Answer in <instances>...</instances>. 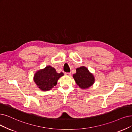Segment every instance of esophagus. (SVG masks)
Here are the masks:
<instances>
[{
    "instance_id": "esophagus-1",
    "label": "esophagus",
    "mask_w": 132,
    "mask_h": 132,
    "mask_svg": "<svg viewBox=\"0 0 132 132\" xmlns=\"http://www.w3.org/2000/svg\"><path fill=\"white\" fill-rule=\"evenodd\" d=\"M65 74L66 75H68V76H70L71 73V72H65Z\"/></svg>"
}]
</instances>
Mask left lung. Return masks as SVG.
Returning a JSON list of instances; mask_svg holds the SVG:
<instances>
[{
	"label": "left lung",
	"mask_w": 132,
	"mask_h": 132,
	"mask_svg": "<svg viewBox=\"0 0 132 132\" xmlns=\"http://www.w3.org/2000/svg\"><path fill=\"white\" fill-rule=\"evenodd\" d=\"M73 77L78 86L82 89L90 87L94 82V77L87 68L81 67L76 69V73L73 74Z\"/></svg>",
	"instance_id": "left-lung-1"
}]
</instances>
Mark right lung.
<instances>
[{"label": "right lung", "mask_w": 132, "mask_h": 132, "mask_svg": "<svg viewBox=\"0 0 132 132\" xmlns=\"http://www.w3.org/2000/svg\"><path fill=\"white\" fill-rule=\"evenodd\" d=\"M63 73H57L55 68L47 66L45 69L38 71L34 76V81L38 88L43 91L50 90L55 86Z\"/></svg>", "instance_id": "obj_1"}]
</instances>
